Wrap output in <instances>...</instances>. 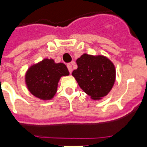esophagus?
<instances>
[{"mask_svg":"<svg viewBox=\"0 0 147 147\" xmlns=\"http://www.w3.org/2000/svg\"><path fill=\"white\" fill-rule=\"evenodd\" d=\"M67 67H68V69H69V71L70 73H71V71H72V68H71V64H68L67 65Z\"/></svg>","mask_w":147,"mask_h":147,"instance_id":"1","label":"esophagus"}]
</instances>
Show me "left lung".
Here are the masks:
<instances>
[{"label":"left lung","mask_w":147,"mask_h":147,"mask_svg":"<svg viewBox=\"0 0 147 147\" xmlns=\"http://www.w3.org/2000/svg\"><path fill=\"white\" fill-rule=\"evenodd\" d=\"M78 69L72 71L78 85L92 100H99L108 94L116 79L114 63L103 55L84 53L76 60Z\"/></svg>","instance_id":"left-lung-1"}]
</instances>
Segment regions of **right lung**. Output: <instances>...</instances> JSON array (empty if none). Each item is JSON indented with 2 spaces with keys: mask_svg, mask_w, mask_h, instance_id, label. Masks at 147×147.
I'll use <instances>...</instances> for the list:
<instances>
[{
  "mask_svg": "<svg viewBox=\"0 0 147 147\" xmlns=\"http://www.w3.org/2000/svg\"><path fill=\"white\" fill-rule=\"evenodd\" d=\"M69 75L64 63H56L53 59L46 58L30 66L25 74V83L33 96L40 100H49L57 92L61 77Z\"/></svg>",
  "mask_w": 147,
  "mask_h": 147,
  "instance_id": "1",
  "label": "right lung"
}]
</instances>
